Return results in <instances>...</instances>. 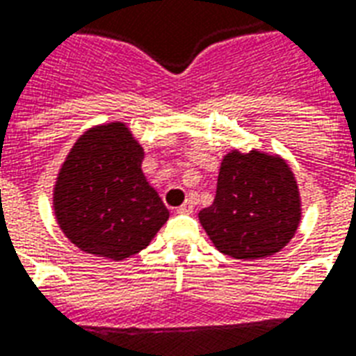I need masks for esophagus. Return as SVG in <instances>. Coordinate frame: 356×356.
<instances>
[{"label": "esophagus", "mask_w": 356, "mask_h": 356, "mask_svg": "<svg viewBox=\"0 0 356 356\" xmlns=\"http://www.w3.org/2000/svg\"><path fill=\"white\" fill-rule=\"evenodd\" d=\"M179 214H192L194 213V205H192V202H184L181 207L177 209Z\"/></svg>", "instance_id": "obj_1"}]
</instances>
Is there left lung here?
I'll return each instance as SVG.
<instances>
[{
	"instance_id": "left-lung-1",
	"label": "left lung",
	"mask_w": 356,
	"mask_h": 356,
	"mask_svg": "<svg viewBox=\"0 0 356 356\" xmlns=\"http://www.w3.org/2000/svg\"><path fill=\"white\" fill-rule=\"evenodd\" d=\"M197 218L224 256L241 261L275 256L300 226L297 177L280 154L232 149L220 162L214 202Z\"/></svg>"
}]
</instances>
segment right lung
<instances>
[{
  "mask_svg": "<svg viewBox=\"0 0 356 356\" xmlns=\"http://www.w3.org/2000/svg\"><path fill=\"white\" fill-rule=\"evenodd\" d=\"M123 121L95 124L70 147L51 190L56 222L83 254L123 261L147 248L170 211L142 170Z\"/></svg>",
  "mask_w": 356,
  "mask_h": 356,
  "instance_id": "obj_1",
  "label": "right lung"
}]
</instances>
